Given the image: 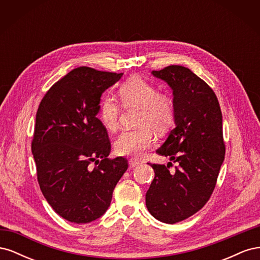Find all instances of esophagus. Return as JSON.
Instances as JSON below:
<instances>
[{
	"label": "esophagus",
	"instance_id": "obj_1",
	"mask_svg": "<svg viewBox=\"0 0 260 260\" xmlns=\"http://www.w3.org/2000/svg\"><path fill=\"white\" fill-rule=\"evenodd\" d=\"M141 162L139 161V160H137V159H135V158H131L130 160H129V165H130V167H137V166H139Z\"/></svg>",
	"mask_w": 260,
	"mask_h": 260
}]
</instances>
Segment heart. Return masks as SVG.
I'll return each mask as SVG.
<instances>
[{
  "label": "heart",
  "mask_w": 260,
  "mask_h": 260,
  "mask_svg": "<svg viewBox=\"0 0 260 260\" xmlns=\"http://www.w3.org/2000/svg\"><path fill=\"white\" fill-rule=\"evenodd\" d=\"M120 103L124 108H140L138 125L135 130H125L115 141L118 155L140 157L154 142V132L162 136L175 122V102L169 93L157 91L156 86L133 76L118 89ZM120 106L112 96H104L100 102L99 118L104 127L115 131L119 125Z\"/></svg>",
  "instance_id": "1"
}]
</instances>
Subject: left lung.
I'll return each mask as SVG.
<instances>
[{"label":"left lung","instance_id":"8db88e82","mask_svg":"<svg viewBox=\"0 0 260 260\" xmlns=\"http://www.w3.org/2000/svg\"><path fill=\"white\" fill-rule=\"evenodd\" d=\"M152 74L170 85L176 107V127L156 153L177 166L149 164L155 177L145 203L154 218L172 224L202 209L215 190L225 153L222 114L215 92L188 68L171 65Z\"/></svg>","mask_w":260,"mask_h":260}]
</instances>
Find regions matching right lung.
Wrapping results in <instances>:
<instances>
[{
  "instance_id": "1",
  "label": "right lung",
  "mask_w": 260,
  "mask_h": 260,
  "mask_svg": "<svg viewBox=\"0 0 260 260\" xmlns=\"http://www.w3.org/2000/svg\"><path fill=\"white\" fill-rule=\"evenodd\" d=\"M121 76L75 68L39 105L31 142L38 182L55 212L70 222L88 223L103 215L128 169L127 158L108 157L111 141L96 117L102 93Z\"/></svg>"
}]
</instances>
